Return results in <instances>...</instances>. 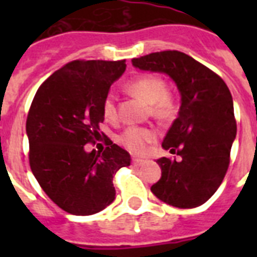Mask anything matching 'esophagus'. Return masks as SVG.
I'll return each instance as SVG.
<instances>
[{
  "label": "esophagus",
  "mask_w": 257,
  "mask_h": 257,
  "mask_svg": "<svg viewBox=\"0 0 257 257\" xmlns=\"http://www.w3.org/2000/svg\"><path fill=\"white\" fill-rule=\"evenodd\" d=\"M132 164L136 165V167H140V165L144 164V160H143V159H139V157H133Z\"/></svg>",
  "instance_id": "34e87169"
}]
</instances>
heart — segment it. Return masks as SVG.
<instances>
[{"mask_svg": "<svg viewBox=\"0 0 257 257\" xmlns=\"http://www.w3.org/2000/svg\"><path fill=\"white\" fill-rule=\"evenodd\" d=\"M128 92L147 101L151 112L156 118L168 121L173 118L177 112V105L175 98L167 92V82L155 74H145L135 78L126 84ZM102 114L109 122L117 120L116 101L113 94H108L102 101ZM156 137L155 131L145 126H129L120 136V143L125 148L133 153H140L144 151L145 145Z\"/></svg>", "mask_w": 257, "mask_h": 257, "instance_id": "obj_1", "label": "heart"}]
</instances>
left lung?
<instances>
[{"label":"left lung","mask_w":257,"mask_h":257,"mask_svg":"<svg viewBox=\"0 0 257 257\" xmlns=\"http://www.w3.org/2000/svg\"><path fill=\"white\" fill-rule=\"evenodd\" d=\"M132 64L167 73L181 94L179 117L163 141V148L180 160H157L161 179L151 191L176 208L199 207L217 191L229 167L236 137L231 92L219 74L179 50L147 54Z\"/></svg>","instance_id":"1"}]
</instances>
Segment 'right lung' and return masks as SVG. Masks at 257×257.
Listing matches in <instances>:
<instances>
[{
  "label": "right lung",
  "mask_w": 257,
  "mask_h": 257,
  "mask_svg": "<svg viewBox=\"0 0 257 257\" xmlns=\"http://www.w3.org/2000/svg\"><path fill=\"white\" fill-rule=\"evenodd\" d=\"M125 66V60L68 62L42 82L30 105V169L49 199L72 215L108 207L116 195L113 176L131 165L129 153L109 137L104 152L85 151L102 133V101Z\"/></svg>",
  "instance_id": "obj_1"
}]
</instances>
